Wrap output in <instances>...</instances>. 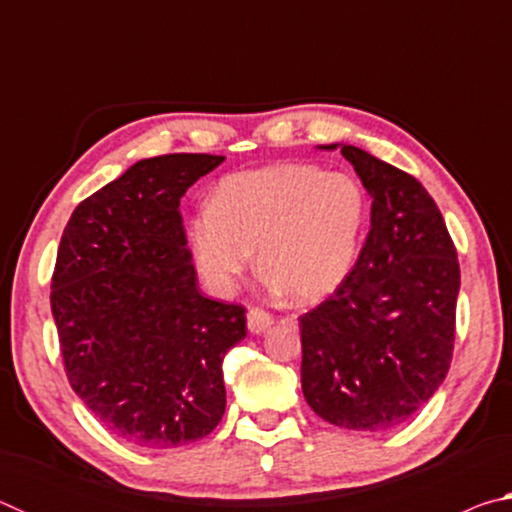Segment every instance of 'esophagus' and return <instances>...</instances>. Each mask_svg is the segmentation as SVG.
I'll return each mask as SVG.
<instances>
[{
    "instance_id": "obj_1",
    "label": "esophagus",
    "mask_w": 512,
    "mask_h": 512,
    "mask_svg": "<svg viewBox=\"0 0 512 512\" xmlns=\"http://www.w3.org/2000/svg\"><path fill=\"white\" fill-rule=\"evenodd\" d=\"M273 325V316L262 307H250L248 309V329L253 334H262Z\"/></svg>"
}]
</instances>
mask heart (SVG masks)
I'll list each match as a JSON object with an SVG mask.
<instances>
[{
  "mask_svg": "<svg viewBox=\"0 0 512 512\" xmlns=\"http://www.w3.org/2000/svg\"><path fill=\"white\" fill-rule=\"evenodd\" d=\"M368 221L366 189L350 173L273 164L225 178L189 223L198 271L228 291L257 248L259 271L291 300L316 302L348 280Z\"/></svg>",
  "mask_w": 512,
  "mask_h": 512,
  "instance_id": "1",
  "label": "heart"
}]
</instances>
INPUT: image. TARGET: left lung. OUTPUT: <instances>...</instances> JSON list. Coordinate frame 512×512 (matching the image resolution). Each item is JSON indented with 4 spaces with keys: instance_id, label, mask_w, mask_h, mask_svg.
<instances>
[{
    "instance_id": "1",
    "label": "left lung",
    "mask_w": 512,
    "mask_h": 512,
    "mask_svg": "<svg viewBox=\"0 0 512 512\" xmlns=\"http://www.w3.org/2000/svg\"><path fill=\"white\" fill-rule=\"evenodd\" d=\"M341 153L372 196L370 230L348 280L298 318L302 393L336 427L381 431L409 420L443 384L461 266L420 180L357 146Z\"/></svg>"
}]
</instances>
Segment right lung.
Instances as JSON below:
<instances>
[{
	"label": "right lung",
	"mask_w": 512,
	"mask_h": 512,
	"mask_svg": "<svg viewBox=\"0 0 512 512\" xmlns=\"http://www.w3.org/2000/svg\"><path fill=\"white\" fill-rule=\"evenodd\" d=\"M225 158L140 160L67 221L51 275L65 375L126 443L171 449L205 438L225 411L221 363L246 339V307L205 298L180 198Z\"/></svg>",
	"instance_id": "1"
}]
</instances>
